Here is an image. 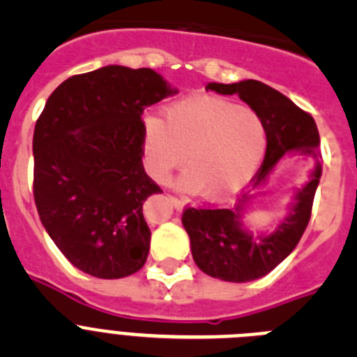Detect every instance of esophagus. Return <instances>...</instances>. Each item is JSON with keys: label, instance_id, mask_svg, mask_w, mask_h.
I'll use <instances>...</instances> for the list:
<instances>
[{"label": "esophagus", "instance_id": "esophagus-1", "mask_svg": "<svg viewBox=\"0 0 357 357\" xmlns=\"http://www.w3.org/2000/svg\"><path fill=\"white\" fill-rule=\"evenodd\" d=\"M169 200H172L173 207H175L176 211H182V209H184V206H185V202H184V200H181V198L173 197V195H169Z\"/></svg>", "mask_w": 357, "mask_h": 357}]
</instances>
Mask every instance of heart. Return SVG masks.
Segmentation results:
<instances>
[{
	"label": "heart",
	"mask_w": 357,
	"mask_h": 357,
	"mask_svg": "<svg viewBox=\"0 0 357 357\" xmlns=\"http://www.w3.org/2000/svg\"><path fill=\"white\" fill-rule=\"evenodd\" d=\"M143 153L155 181L185 169L181 184L189 191L222 198L250 181L266 153V127L255 110L216 96H191L166 109L164 121L144 119Z\"/></svg>",
	"instance_id": "1"
}]
</instances>
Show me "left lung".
<instances>
[{
  "mask_svg": "<svg viewBox=\"0 0 357 357\" xmlns=\"http://www.w3.org/2000/svg\"><path fill=\"white\" fill-rule=\"evenodd\" d=\"M206 89L218 94H238L263 118L266 127V155L259 172L255 173L254 185L263 184L273 166L289 151H302L317 160L311 181L296 191L289 216L279 223L272 234L257 238L243 227L241 206L248 200L247 193L238 198V206L232 209L188 207L182 213V223L191 241V254L202 272L227 282H248L272 272L291 254L304 234L321 176L320 135L311 114L263 82H213Z\"/></svg>",
  "mask_w": 357,
  "mask_h": 357,
  "instance_id": "1",
  "label": "left lung"
}]
</instances>
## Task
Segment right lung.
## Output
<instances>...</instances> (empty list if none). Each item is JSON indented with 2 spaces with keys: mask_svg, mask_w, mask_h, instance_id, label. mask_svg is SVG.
Masks as SVG:
<instances>
[{
  "mask_svg": "<svg viewBox=\"0 0 357 357\" xmlns=\"http://www.w3.org/2000/svg\"><path fill=\"white\" fill-rule=\"evenodd\" d=\"M150 68L105 66L62 82L33 130V198L78 270L121 279L146 263L143 202L162 193L143 168L144 109L175 94Z\"/></svg>",
  "mask_w": 357,
  "mask_h": 357,
  "instance_id": "right-lung-1",
  "label": "right lung"
}]
</instances>
